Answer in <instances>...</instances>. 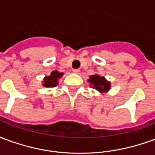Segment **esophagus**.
<instances>
[{
	"label": "esophagus",
	"instance_id": "esophagus-1",
	"mask_svg": "<svg viewBox=\"0 0 155 155\" xmlns=\"http://www.w3.org/2000/svg\"><path fill=\"white\" fill-rule=\"evenodd\" d=\"M73 72H74V73H75V74H80L81 71H80L79 69H77V70H73Z\"/></svg>",
	"mask_w": 155,
	"mask_h": 155
}]
</instances>
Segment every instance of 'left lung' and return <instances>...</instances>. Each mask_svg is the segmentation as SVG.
Segmentation results:
<instances>
[{"label": "left lung", "instance_id": "8db88e82", "mask_svg": "<svg viewBox=\"0 0 155 155\" xmlns=\"http://www.w3.org/2000/svg\"><path fill=\"white\" fill-rule=\"evenodd\" d=\"M88 81L91 83V87L97 90L101 93L107 92L110 89V82L107 81L105 80V78L99 74L91 75Z\"/></svg>", "mask_w": 155, "mask_h": 155}]
</instances>
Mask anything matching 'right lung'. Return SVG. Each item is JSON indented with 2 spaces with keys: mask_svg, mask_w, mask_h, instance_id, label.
<instances>
[{
  "mask_svg": "<svg viewBox=\"0 0 155 155\" xmlns=\"http://www.w3.org/2000/svg\"><path fill=\"white\" fill-rule=\"evenodd\" d=\"M63 73L58 72L57 71H54L51 72V75L45 76L44 78V82L42 83L45 87H55L58 84V79L63 75Z\"/></svg>",
  "mask_w": 155,
  "mask_h": 155,
  "instance_id": "obj_1",
  "label": "right lung"
}]
</instances>
